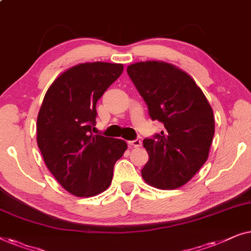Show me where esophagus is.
I'll return each instance as SVG.
<instances>
[{"label": "esophagus", "mask_w": 251, "mask_h": 251, "mask_svg": "<svg viewBox=\"0 0 251 251\" xmlns=\"http://www.w3.org/2000/svg\"><path fill=\"white\" fill-rule=\"evenodd\" d=\"M128 144H129L130 147H133V148H139V147L142 146V141L139 140V139H136V140L129 141Z\"/></svg>", "instance_id": "esophagus-1"}]
</instances>
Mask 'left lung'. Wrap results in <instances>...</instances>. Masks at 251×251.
<instances>
[{
  "mask_svg": "<svg viewBox=\"0 0 251 251\" xmlns=\"http://www.w3.org/2000/svg\"><path fill=\"white\" fill-rule=\"evenodd\" d=\"M127 74L146 101L150 117L165 129L144 139L149 160L141 171L148 184L161 190L188 183L209 156L215 133L213 109L195 80L164 61L136 62Z\"/></svg>",
  "mask_w": 251,
  "mask_h": 251,
  "instance_id": "1",
  "label": "left lung"
}]
</instances>
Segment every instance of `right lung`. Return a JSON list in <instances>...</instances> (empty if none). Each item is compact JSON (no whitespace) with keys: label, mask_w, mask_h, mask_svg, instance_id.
Instances as JSON below:
<instances>
[{"label":"right lung","mask_w":251,"mask_h":251,"mask_svg":"<svg viewBox=\"0 0 251 251\" xmlns=\"http://www.w3.org/2000/svg\"><path fill=\"white\" fill-rule=\"evenodd\" d=\"M121 63L86 62L67 69L45 93L37 116V146L63 189L89 198L111 184L124 140L94 135L97 102L122 75Z\"/></svg>","instance_id":"obj_1"}]
</instances>
